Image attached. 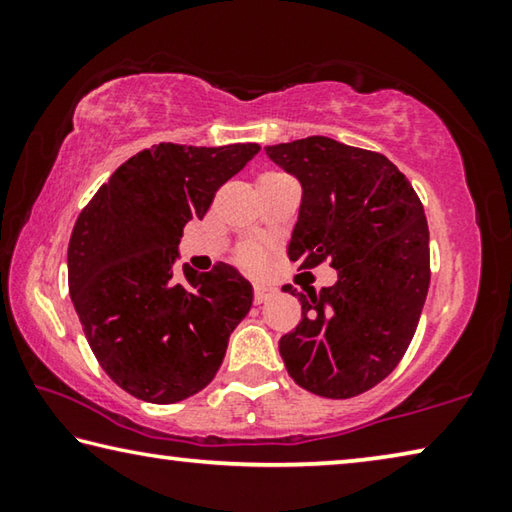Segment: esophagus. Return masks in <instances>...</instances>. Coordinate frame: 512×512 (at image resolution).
I'll return each mask as SVG.
<instances>
[{"instance_id":"obj_1","label":"esophagus","mask_w":512,"mask_h":512,"mask_svg":"<svg viewBox=\"0 0 512 512\" xmlns=\"http://www.w3.org/2000/svg\"><path fill=\"white\" fill-rule=\"evenodd\" d=\"M277 296V289L271 287V284H255V302L257 305H262V302L271 300Z\"/></svg>"}]
</instances>
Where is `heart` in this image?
Returning a JSON list of instances; mask_svg holds the SVG:
<instances>
[{
	"instance_id": "heart-1",
	"label": "heart",
	"mask_w": 512,
	"mask_h": 512,
	"mask_svg": "<svg viewBox=\"0 0 512 512\" xmlns=\"http://www.w3.org/2000/svg\"><path fill=\"white\" fill-rule=\"evenodd\" d=\"M239 262L248 266V268H257L259 264L264 262V250L257 248V246H248L239 253Z\"/></svg>"
}]
</instances>
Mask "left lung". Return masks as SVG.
I'll return each instance as SVG.
<instances>
[{"label":"left lung","mask_w":512,"mask_h":512,"mask_svg":"<svg viewBox=\"0 0 512 512\" xmlns=\"http://www.w3.org/2000/svg\"><path fill=\"white\" fill-rule=\"evenodd\" d=\"M302 185L289 259L336 268L334 287L296 293L302 318L280 339L291 379L305 391L348 400L402 361L429 291V228L404 173L386 155L305 137L266 146Z\"/></svg>","instance_id":"left-lung-1"}]
</instances>
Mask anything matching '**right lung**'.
<instances>
[{
    "label": "right lung",
    "instance_id": "right-lung-1",
    "mask_svg": "<svg viewBox=\"0 0 512 512\" xmlns=\"http://www.w3.org/2000/svg\"><path fill=\"white\" fill-rule=\"evenodd\" d=\"M259 144L162 142L128 158L76 219L67 248L69 296L99 366L137 400L173 404L210 384L228 339L253 305L235 266L176 271L185 223Z\"/></svg>",
    "mask_w": 512,
    "mask_h": 512
}]
</instances>
